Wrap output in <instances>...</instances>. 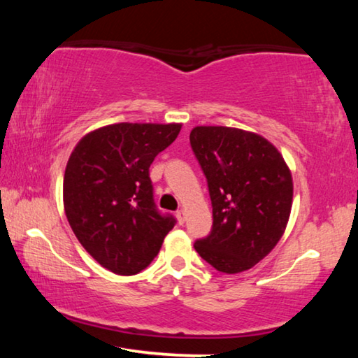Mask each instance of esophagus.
<instances>
[{"instance_id": "esophagus-1", "label": "esophagus", "mask_w": 358, "mask_h": 358, "mask_svg": "<svg viewBox=\"0 0 358 358\" xmlns=\"http://www.w3.org/2000/svg\"><path fill=\"white\" fill-rule=\"evenodd\" d=\"M177 220L180 224H183L186 221V211L185 210H178L177 211Z\"/></svg>"}]
</instances>
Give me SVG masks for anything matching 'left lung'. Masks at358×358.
I'll return each instance as SVG.
<instances>
[{"mask_svg": "<svg viewBox=\"0 0 358 358\" xmlns=\"http://www.w3.org/2000/svg\"><path fill=\"white\" fill-rule=\"evenodd\" d=\"M189 141L213 207L211 234L194 248L222 273L250 270L287 227L294 199L290 169L273 143L251 131L196 126Z\"/></svg>", "mask_w": 358, "mask_h": 358, "instance_id": "obj_1", "label": "left lung"}]
</instances>
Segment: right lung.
I'll use <instances>...</instances> for the list:
<instances>
[{
	"label": "right lung",
	"instance_id": "right-lung-1",
	"mask_svg": "<svg viewBox=\"0 0 358 358\" xmlns=\"http://www.w3.org/2000/svg\"><path fill=\"white\" fill-rule=\"evenodd\" d=\"M180 129L181 123H115L90 131L72 150L64 213L90 256L113 273L142 271L175 226L155 207L150 166Z\"/></svg>",
	"mask_w": 358,
	"mask_h": 358
}]
</instances>
